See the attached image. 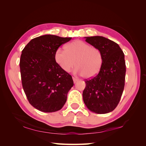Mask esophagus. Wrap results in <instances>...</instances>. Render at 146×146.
<instances>
[{"label":"esophagus","mask_w":146,"mask_h":146,"mask_svg":"<svg viewBox=\"0 0 146 146\" xmlns=\"http://www.w3.org/2000/svg\"><path fill=\"white\" fill-rule=\"evenodd\" d=\"M73 80L74 83H76V82H78V78H76V77H74V76H73Z\"/></svg>","instance_id":"34e87169"}]
</instances>
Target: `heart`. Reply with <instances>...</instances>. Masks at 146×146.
<instances>
[{"instance_id": "1", "label": "heart", "mask_w": 146, "mask_h": 146, "mask_svg": "<svg viewBox=\"0 0 146 146\" xmlns=\"http://www.w3.org/2000/svg\"><path fill=\"white\" fill-rule=\"evenodd\" d=\"M55 60L62 69L66 72L75 65L76 73L86 78L94 77L100 71L103 57L97 48L93 47L82 41H75L66 46V50L61 48L55 52Z\"/></svg>"}]
</instances>
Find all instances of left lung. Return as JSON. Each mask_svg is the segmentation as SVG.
<instances>
[{
    "label": "left lung",
    "instance_id": "8db88e82",
    "mask_svg": "<svg viewBox=\"0 0 146 146\" xmlns=\"http://www.w3.org/2000/svg\"><path fill=\"white\" fill-rule=\"evenodd\" d=\"M85 41L102 54L103 62L99 73L86 80L83 99L93 112L104 114L113 111L119 104L125 85L124 54L119 44L102 36L86 37Z\"/></svg>",
    "mask_w": 146,
    "mask_h": 146
}]
</instances>
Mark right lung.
<instances>
[{
    "label": "right lung",
    "mask_w": 146,
    "mask_h": 146,
    "mask_svg": "<svg viewBox=\"0 0 146 146\" xmlns=\"http://www.w3.org/2000/svg\"><path fill=\"white\" fill-rule=\"evenodd\" d=\"M71 38L46 35L31 40L22 51V85L29 104L43 112L61 109L74 83L72 77L59 66L55 52Z\"/></svg>",
    "instance_id": "add662e5"
}]
</instances>
